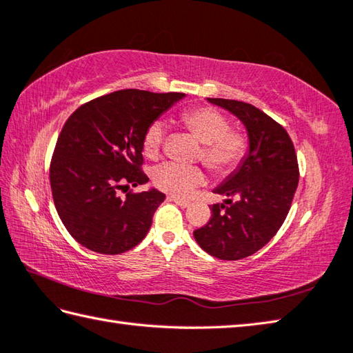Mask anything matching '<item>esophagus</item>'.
<instances>
[{
    "mask_svg": "<svg viewBox=\"0 0 353 353\" xmlns=\"http://www.w3.org/2000/svg\"><path fill=\"white\" fill-rule=\"evenodd\" d=\"M168 199H170V200H172V202H174L176 205H179V206H182V208H188V206L191 205V202H190V200H185V199H181V197H176V196H170Z\"/></svg>",
    "mask_w": 353,
    "mask_h": 353,
    "instance_id": "1",
    "label": "esophagus"
}]
</instances>
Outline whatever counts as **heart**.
Returning <instances> with one entry per match:
<instances>
[{"label":"heart","mask_w":353,"mask_h":353,"mask_svg":"<svg viewBox=\"0 0 353 353\" xmlns=\"http://www.w3.org/2000/svg\"><path fill=\"white\" fill-rule=\"evenodd\" d=\"M186 131L202 142L197 151V159L205 163V167L216 176H228L239 165L250 150V139L245 131L231 128L228 117L211 107H194L182 112L179 117ZM165 123L154 121L150 123L143 134V154L150 159H156L161 153ZM153 183L159 190L167 191L170 194L185 197L205 182L202 168L196 165L162 163L151 174Z\"/></svg>","instance_id":"heart-1"}]
</instances>
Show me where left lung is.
<instances>
[{"label":"left lung","instance_id":"8db88e82","mask_svg":"<svg viewBox=\"0 0 353 353\" xmlns=\"http://www.w3.org/2000/svg\"><path fill=\"white\" fill-rule=\"evenodd\" d=\"M208 101L243 122L250 151L214 190L226 200L211 206V219L194 231V239L212 257L240 260L261 250L285 222L299 186V162L288 131L271 116L241 101Z\"/></svg>","mask_w":353,"mask_h":353}]
</instances>
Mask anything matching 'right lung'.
Returning <instances> with one entry per match:
<instances>
[{
    "instance_id": "obj_1",
    "label": "right lung",
    "mask_w": 353,
    "mask_h": 353,
    "mask_svg": "<svg viewBox=\"0 0 353 353\" xmlns=\"http://www.w3.org/2000/svg\"><path fill=\"white\" fill-rule=\"evenodd\" d=\"M183 96L119 90L82 103L64 123L50 162L52 194L67 231L87 250L122 254L147 236L165 194L119 191L148 182L145 131Z\"/></svg>"
}]
</instances>
